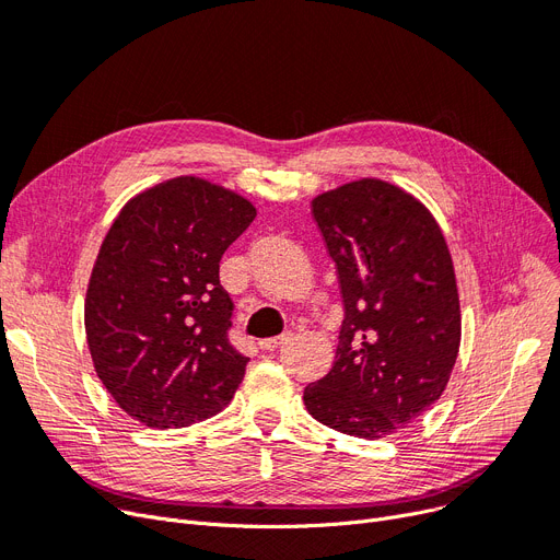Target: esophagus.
<instances>
[{"label": "esophagus", "instance_id": "1", "mask_svg": "<svg viewBox=\"0 0 560 560\" xmlns=\"http://www.w3.org/2000/svg\"><path fill=\"white\" fill-rule=\"evenodd\" d=\"M289 339V335H280V337H269V339H261L259 341V349L261 351H276L280 349V346Z\"/></svg>", "mask_w": 560, "mask_h": 560}]
</instances>
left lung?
Wrapping results in <instances>:
<instances>
[{"mask_svg":"<svg viewBox=\"0 0 560 560\" xmlns=\"http://www.w3.org/2000/svg\"><path fill=\"white\" fill-rule=\"evenodd\" d=\"M335 261L343 322L335 364L303 392L328 429L378 440L442 396L460 349V301L444 234L415 196L364 177L312 200Z\"/></svg>","mask_w":560,"mask_h":560,"instance_id":"obj_1","label":"left lung"}]
</instances>
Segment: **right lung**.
<instances>
[{
  "label": "right lung",
  "mask_w": 560,
  "mask_h": 560,
  "mask_svg": "<svg viewBox=\"0 0 560 560\" xmlns=\"http://www.w3.org/2000/svg\"><path fill=\"white\" fill-rule=\"evenodd\" d=\"M255 217L246 198L186 175L131 198L104 236L84 305L89 349L106 392L150 429L219 415L244 381L219 264Z\"/></svg>",
  "instance_id": "right-lung-1"
}]
</instances>
